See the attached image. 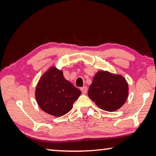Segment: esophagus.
I'll return each instance as SVG.
<instances>
[{
  "label": "esophagus",
  "instance_id": "34e87169",
  "mask_svg": "<svg viewBox=\"0 0 156 156\" xmlns=\"http://www.w3.org/2000/svg\"><path fill=\"white\" fill-rule=\"evenodd\" d=\"M80 90L82 91V93L85 94L87 93V87H83L80 88Z\"/></svg>",
  "mask_w": 156,
  "mask_h": 156
}]
</instances>
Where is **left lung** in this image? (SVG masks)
<instances>
[{
    "mask_svg": "<svg viewBox=\"0 0 156 156\" xmlns=\"http://www.w3.org/2000/svg\"><path fill=\"white\" fill-rule=\"evenodd\" d=\"M128 89V84L122 76L100 71L94 76L88 95L100 109L114 112L125 104Z\"/></svg>",
    "mask_w": 156,
    "mask_h": 156,
    "instance_id": "left-lung-1",
    "label": "left lung"
}]
</instances>
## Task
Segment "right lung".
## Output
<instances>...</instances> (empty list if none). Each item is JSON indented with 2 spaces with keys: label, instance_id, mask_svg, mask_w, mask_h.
Listing matches in <instances>:
<instances>
[{
  "label": "right lung",
  "instance_id": "obj_1",
  "mask_svg": "<svg viewBox=\"0 0 156 156\" xmlns=\"http://www.w3.org/2000/svg\"><path fill=\"white\" fill-rule=\"evenodd\" d=\"M80 94V90L64 78L62 71L51 67L39 80L36 98L44 112L60 117L72 109Z\"/></svg>",
  "mask_w": 156,
  "mask_h": 156
}]
</instances>
